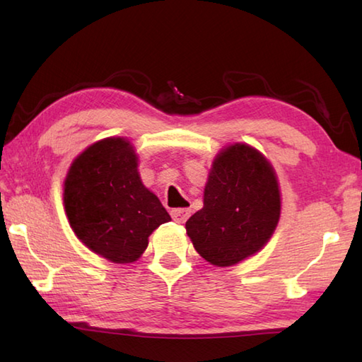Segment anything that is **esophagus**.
<instances>
[{
  "mask_svg": "<svg viewBox=\"0 0 362 362\" xmlns=\"http://www.w3.org/2000/svg\"><path fill=\"white\" fill-rule=\"evenodd\" d=\"M191 210L189 209H175L171 211V216L175 222H179V224H185L187 219L189 218Z\"/></svg>",
  "mask_w": 362,
  "mask_h": 362,
  "instance_id": "34e87169",
  "label": "esophagus"
}]
</instances>
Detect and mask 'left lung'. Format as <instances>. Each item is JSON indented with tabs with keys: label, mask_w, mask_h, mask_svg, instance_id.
Wrapping results in <instances>:
<instances>
[{
	"label": "left lung",
	"mask_w": 362,
	"mask_h": 362,
	"mask_svg": "<svg viewBox=\"0 0 362 362\" xmlns=\"http://www.w3.org/2000/svg\"><path fill=\"white\" fill-rule=\"evenodd\" d=\"M280 213V187L272 165L258 149L235 143L214 157L204 206L185 228L199 255L213 266L228 267L264 247Z\"/></svg>",
	"instance_id": "1"
}]
</instances>
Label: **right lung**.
Here are the masks:
<instances>
[{"instance_id": "add662e5", "label": "right lung", "mask_w": 362, "mask_h": 362, "mask_svg": "<svg viewBox=\"0 0 362 362\" xmlns=\"http://www.w3.org/2000/svg\"><path fill=\"white\" fill-rule=\"evenodd\" d=\"M64 205L78 240L117 264L143 255L149 236L171 221L143 185L138 156L122 136L99 140L73 160L64 182Z\"/></svg>"}]
</instances>
